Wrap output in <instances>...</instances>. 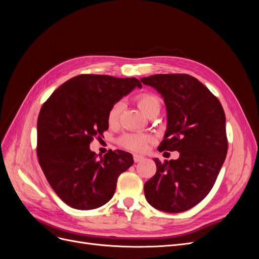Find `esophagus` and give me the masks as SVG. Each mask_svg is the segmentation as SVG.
<instances>
[{"label":"esophagus","mask_w":259,"mask_h":259,"mask_svg":"<svg viewBox=\"0 0 259 259\" xmlns=\"http://www.w3.org/2000/svg\"><path fill=\"white\" fill-rule=\"evenodd\" d=\"M144 160V156L143 155H138V154H134V162L138 163L140 161Z\"/></svg>","instance_id":"esophagus-1"}]
</instances>
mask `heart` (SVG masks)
<instances>
[{
    "instance_id": "heart-1",
    "label": "heart",
    "mask_w": 259,
    "mask_h": 259,
    "mask_svg": "<svg viewBox=\"0 0 259 259\" xmlns=\"http://www.w3.org/2000/svg\"><path fill=\"white\" fill-rule=\"evenodd\" d=\"M137 104H138V107L140 108V110L143 111L145 115L148 113V111H150L152 108L156 106L160 107L159 99L154 95H152V94H142V95H139L137 97ZM121 108H122L121 104H115L111 107V109L108 112L109 124L113 125L117 122V120H119ZM149 140H150V138L145 135L124 134L119 138L117 142H119V144L125 149H128V150L135 151V152H142L146 149Z\"/></svg>"
}]
</instances>
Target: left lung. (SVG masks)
<instances>
[{
    "label": "left lung",
    "mask_w": 259,
    "mask_h": 259,
    "mask_svg": "<svg viewBox=\"0 0 259 259\" xmlns=\"http://www.w3.org/2000/svg\"><path fill=\"white\" fill-rule=\"evenodd\" d=\"M161 94L167 127L159 151H178L177 160L153 159L156 173L145 184L149 204L166 213L190 209L213 188L228 142L219 100L189 74H154L140 79Z\"/></svg>",
    "instance_id": "obj_1"
}]
</instances>
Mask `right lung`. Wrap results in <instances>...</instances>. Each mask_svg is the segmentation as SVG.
Returning a JSON list of instances; mask_svg holds the SVG:
<instances>
[{"instance_id": "right-lung-1", "label": "right lung", "mask_w": 259, "mask_h": 259, "mask_svg": "<svg viewBox=\"0 0 259 259\" xmlns=\"http://www.w3.org/2000/svg\"><path fill=\"white\" fill-rule=\"evenodd\" d=\"M142 88L136 77L80 74L55 91L37 117L38 163L49 184L76 209L103 206L115 191L117 177L134 163L122 150L99 156L91 151L95 136L108 130V112L123 96Z\"/></svg>"}]
</instances>
